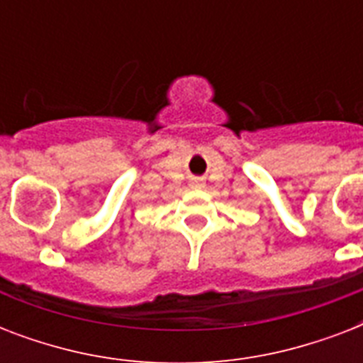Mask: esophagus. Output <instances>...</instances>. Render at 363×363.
<instances>
[{
	"mask_svg": "<svg viewBox=\"0 0 363 363\" xmlns=\"http://www.w3.org/2000/svg\"><path fill=\"white\" fill-rule=\"evenodd\" d=\"M190 186H192V188H198V190H199V188H203V186H205V182L201 181V179H194V181H190Z\"/></svg>",
	"mask_w": 363,
	"mask_h": 363,
	"instance_id": "34e87169",
	"label": "esophagus"
}]
</instances>
